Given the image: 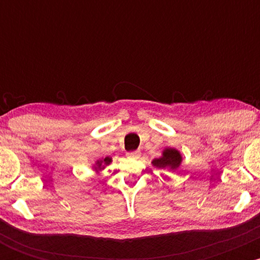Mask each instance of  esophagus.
I'll list each match as a JSON object with an SVG mask.
<instances>
[{"label": "esophagus", "mask_w": 260, "mask_h": 260, "mask_svg": "<svg viewBox=\"0 0 260 260\" xmlns=\"http://www.w3.org/2000/svg\"><path fill=\"white\" fill-rule=\"evenodd\" d=\"M139 156H140V151L139 150L128 151V153H127V157H129V159H138Z\"/></svg>", "instance_id": "1"}]
</instances>
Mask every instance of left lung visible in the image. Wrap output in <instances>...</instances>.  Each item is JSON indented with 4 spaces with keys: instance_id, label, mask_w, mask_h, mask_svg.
Masks as SVG:
<instances>
[{
    "instance_id": "8db88e82",
    "label": "left lung",
    "mask_w": 260,
    "mask_h": 260,
    "mask_svg": "<svg viewBox=\"0 0 260 260\" xmlns=\"http://www.w3.org/2000/svg\"><path fill=\"white\" fill-rule=\"evenodd\" d=\"M181 155L178 153L176 149H166L164 151L162 156L159 157V159H155L153 161V164L156 168L160 169H165V168H171V169H176L180 166L181 164Z\"/></svg>"
}]
</instances>
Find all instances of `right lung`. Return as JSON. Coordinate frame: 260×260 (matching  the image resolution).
<instances>
[{
  "label": "right lung",
  "mask_w": 260,
  "mask_h": 260,
  "mask_svg": "<svg viewBox=\"0 0 260 260\" xmlns=\"http://www.w3.org/2000/svg\"><path fill=\"white\" fill-rule=\"evenodd\" d=\"M110 162H111V159H110V157H105V159H104V160L98 161V166H99V168H101V166H103V164H105V165H109Z\"/></svg>",
  "instance_id": "obj_1"
}]
</instances>
